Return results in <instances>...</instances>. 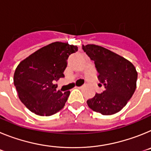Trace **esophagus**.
<instances>
[{
  "label": "esophagus",
  "instance_id": "34e87169",
  "mask_svg": "<svg viewBox=\"0 0 151 151\" xmlns=\"http://www.w3.org/2000/svg\"><path fill=\"white\" fill-rule=\"evenodd\" d=\"M76 88H78V89H82V88H83V86H76Z\"/></svg>",
  "mask_w": 151,
  "mask_h": 151
}]
</instances>
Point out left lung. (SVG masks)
I'll list each match as a JSON object with an SVG mask.
<instances>
[{
  "instance_id": "1",
  "label": "left lung",
  "mask_w": 151,
  "mask_h": 151,
  "mask_svg": "<svg viewBox=\"0 0 151 151\" xmlns=\"http://www.w3.org/2000/svg\"><path fill=\"white\" fill-rule=\"evenodd\" d=\"M82 50L94 61L97 78L105 88L101 94L96 93L88 100V105L102 115L118 113L135 91L138 78L135 67L125 58L99 45H82Z\"/></svg>"
}]
</instances>
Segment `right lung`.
<instances>
[{
  "label": "right lung",
  "mask_w": 151,
  "mask_h": 151,
  "mask_svg": "<svg viewBox=\"0 0 151 151\" xmlns=\"http://www.w3.org/2000/svg\"><path fill=\"white\" fill-rule=\"evenodd\" d=\"M77 50V46L57 41L19 63L13 82L19 98L31 112L48 116L63 108L70 91L57 90L54 82L63 78L68 57Z\"/></svg>",
  "instance_id": "1"
}]
</instances>
